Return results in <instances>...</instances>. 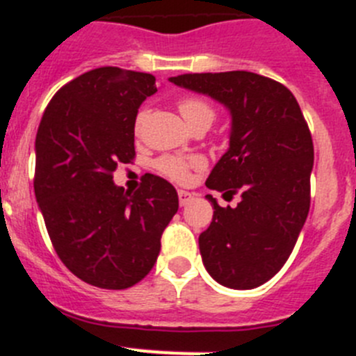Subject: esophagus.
<instances>
[{
  "label": "esophagus",
  "mask_w": 356,
  "mask_h": 356,
  "mask_svg": "<svg viewBox=\"0 0 356 356\" xmlns=\"http://www.w3.org/2000/svg\"><path fill=\"white\" fill-rule=\"evenodd\" d=\"M191 200H193V195H191L190 191L179 190V204H181V206H188Z\"/></svg>",
  "instance_id": "obj_1"
}]
</instances>
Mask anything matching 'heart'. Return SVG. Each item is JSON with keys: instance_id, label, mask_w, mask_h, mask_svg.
Returning <instances> with one entry per match:
<instances>
[{"instance_id": "b5f03b06", "label": "heart", "mask_w": 356, "mask_h": 356, "mask_svg": "<svg viewBox=\"0 0 356 356\" xmlns=\"http://www.w3.org/2000/svg\"><path fill=\"white\" fill-rule=\"evenodd\" d=\"M179 111L184 117V120L191 127L200 122L211 124L214 120V110L206 99L202 97H184L179 102ZM147 111H138L134 117L133 131L136 136L142 134L143 124H145ZM204 166V159L200 156H172L166 154L156 159V168L161 172L165 177L172 179L175 182H186L190 179L191 170H198Z\"/></svg>"}]
</instances>
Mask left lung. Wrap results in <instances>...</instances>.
<instances>
[{"mask_svg":"<svg viewBox=\"0 0 356 356\" xmlns=\"http://www.w3.org/2000/svg\"><path fill=\"white\" fill-rule=\"evenodd\" d=\"M174 85L206 94L230 111L229 150L207 177L209 190L241 193L236 207L213 204L198 238L207 273L230 289H254L280 271L310 207L314 145L289 88L246 70L181 74Z\"/></svg>","mask_w":356,"mask_h":356,"instance_id":"1","label":"left lung"}]
</instances>
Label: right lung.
<instances>
[{"label":"right lung","instance_id":"add662e5","mask_svg":"<svg viewBox=\"0 0 356 356\" xmlns=\"http://www.w3.org/2000/svg\"><path fill=\"white\" fill-rule=\"evenodd\" d=\"M156 78L99 67L62 86L35 140V197L63 264L101 289H127L152 270L161 234L179 209L174 186L145 174L142 188L113 182L134 159V117Z\"/></svg>","mask_w":356,"mask_h":356}]
</instances>
